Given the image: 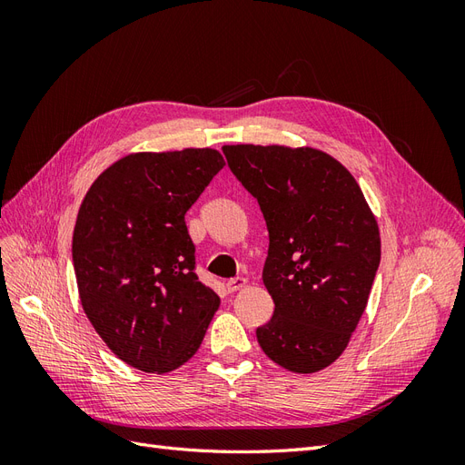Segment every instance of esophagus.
Wrapping results in <instances>:
<instances>
[{
    "label": "esophagus",
    "mask_w": 465,
    "mask_h": 465,
    "mask_svg": "<svg viewBox=\"0 0 465 465\" xmlns=\"http://www.w3.org/2000/svg\"><path fill=\"white\" fill-rule=\"evenodd\" d=\"M246 283H248V279L234 277V279L227 281V289H229V292H236V291H241L242 287H246Z\"/></svg>",
    "instance_id": "esophagus-1"
}]
</instances>
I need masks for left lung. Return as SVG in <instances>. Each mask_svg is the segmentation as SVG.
<instances>
[{"label":"left lung","mask_w":465,"mask_h":465,"mask_svg":"<svg viewBox=\"0 0 465 465\" xmlns=\"http://www.w3.org/2000/svg\"><path fill=\"white\" fill-rule=\"evenodd\" d=\"M232 174L263 213V285L272 320L256 330L279 367L312 374L340 357L380 265L376 217L347 168L312 147L224 145Z\"/></svg>","instance_id":"left-lung-1"}]
</instances>
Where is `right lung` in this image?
Returning a JSON list of instances; mask_svg holds the SVG:
<instances>
[{
  "label": "right lung",
  "instance_id": "right-lung-1",
  "mask_svg": "<svg viewBox=\"0 0 465 465\" xmlns=\"http://www.w3.org/2000/svg\"><path fill=\"white\" fill-rule=\"evenodd\" d=\"M224 166L215 149L125 154L79 207L74 270L96 333L130 367L164 374L200 349L221 299L195 270L184 215Z\"/></svg>",
  "mask_w": 465,
  "mask_h": 465
}]
</instances>
